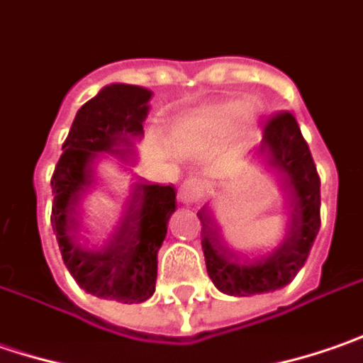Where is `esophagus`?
Wrapping results in <instances>:
<instances>
[{
	"mask_svg": "<svg viewBox=\"0 0 363 363\" xmlns=\"http://www.w3.org/2000/svg\"><path fill=\"white\" fill-rule=\"evenodd\" d=\"M207 184L199 179H189L181 184L179 189V201L182 205H197L203 199L207 197Z\"/></svg>",
	"mask_w": 363,
	"mask_h": 363,
	"instance_id": "1",
	"label": "esophagus"
}]
</instances>
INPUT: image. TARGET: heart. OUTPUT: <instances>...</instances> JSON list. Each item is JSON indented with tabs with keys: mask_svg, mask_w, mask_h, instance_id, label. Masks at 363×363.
<instances>
[{
	"mask_svg": "<svg viewBox=\"0 0 363 363\" xmlns=\"http://www.w3.org/2000/svg\"><path fill=\"white\" fill-rule=\"evenodd\" d=\"M247 116L244 103L219 101L201 105L184 113L170 125V140L184 150H201L211 146L231 125L233 119L242 121Z\"/></svg>",
	"mask_w": 363,
	"mask_h": 363,
	"instance_id": "heart-1",
	"label": "heart"
}]
</instances>
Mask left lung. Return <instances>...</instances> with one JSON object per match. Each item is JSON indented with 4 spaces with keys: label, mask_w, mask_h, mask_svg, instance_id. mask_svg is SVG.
<instances>
[{
    "label": "left lung",
    "mask_w": 363,
    "mask_h": 363,
    "mask_svg": "<svg viewBox=\"0 0 363 363\" xmlns=\"http://www.w3.org/2000/svg\"><path fill=\"white\" fill-rule=\"evenodd\" d=\"M260 154L282 174L292 201L289 233L272 254L252 262L235 258L221 245L217 229L199 213L209 278L219 291L231 296H250L286 286L305 266L321 228V181L301 128L289 111L276 113L268 121Z\"/></svg>",
    "instance_id": "1"
}]
</instances>
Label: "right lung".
<instances>
[{
	"instance_id": "add662e5",
	"label": "right lung",
	"mask_w": 363,
	"mask_h": 363,
	"mask_svg": "<svg viewBox=\"0 0 363 363\" xmlns=\"http://www.w3.org/2000/svg\"><path fill=\"white\" fill-rule=\"evenodd\" d=\"M150 97L152 91L138 85L103 87L77 111L50 181V221L65 266L83 291L125 305L144 303L156 291L158 250L177 209L174 186L132 179L128 209L105 240L87 235L74 215L101 160L135 164V142L144 135Z\"/></svg>"
}]
</instances>
